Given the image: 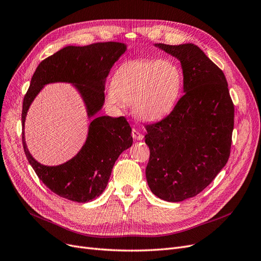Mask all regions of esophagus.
<instances>
[{"label": "esophagus", "mask_w": 261, "mask_h": 261, "mask_svg": "<svg viewBox=\"0 0 261 261\" xmlns=\"http://www.w3.org/2000/svg\"><path fill=\"white\" fill-rule=\"evenodd\" d=\"M132 138L134 140H137V141H142L144 139V136L142 133H140L138 130L132 129Z\"/></svg>", "instance_id": "esophagus-1"}]
</instances>
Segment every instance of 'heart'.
Returning <instances> with one entry per match:
<instances>
[{"label":"heart","instance_id":"b5f03b06","mask_svg":"<svg viewBox=\"0 0 261 261\" xmlns=\"http://www.w3.org/2000/svg\"><path fill=\"white\" fill-rule=\"evenodd\" d=\"M182 81L179 64L171 58L129 60L115 72L108 102L114 109L132 103L133 113L139 118L155 121L174 108Z\"/></svg>","mask_w":261,"mask_h":261}]
</instances>
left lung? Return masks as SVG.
I'll use <instances>...</instances> for the list:
<instances>
[{
    "label": "left lung",
    "mask_w": 261,
    "mask_h": 261,
    "mask_svg": "<svg viewBox=\"0 0 261 261\" xmlns=\"http://www.w3.org/2000/svg\"><path fill=\"white\" fill-rule=\"evenodd\" d=\"M155 46L180 62L185 93L166 118L145 125L146 179L153 195L179 202L200 194L226 166L234 106L225 74L197 45Z\"/></svg>",
    "instance_id": "left-lung-1"
}]
</instances>
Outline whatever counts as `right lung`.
Masks as SVG:
<instances>
[{
	"instance_id": "obj_1",
	"label": "right lung",
	"mask_w": 261,
	"mask_h": 261,
	"mask_svg": "<svg viewBox=\"0 0 261 261\" xmlns=\"http://www.w3.org/2000/svg\"><path fill=\"white\" fill-rule=\"evenodd\" d=\"M127 50L118 42L88 46H66L46 58L32 76L22 104V143L28 161L44 184L56 195L80 203L99 197L108 186L120 153L131 147V127L124 117L96 116L105 101V82L113 65ZM53 82L73 85L82 96L92 119L86 142L76 155L59 166H44L28 151L24 122L28 109L43 86Z\"/></svg>"
}]
</instances>
